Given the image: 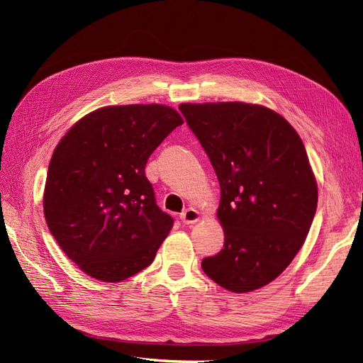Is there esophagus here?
Instances as JSON below:
<instances>
[{
  "mask_svg": "<svg viewBox=\"0 0 363 363\" xmlns=\"http://www.w3.org/2000/svg\"><path fill=\"white\" fill-rule=\"evenodd\" d=\"M199 211L194 210V208H187L184 213H181V220L184 225H190V223H194L199 220Z\"/></svg>",
  "mask_w": 363,
  "mask_h": 363,
  "instance_id": "esophagus-1",
  "label": "esophagus"
}]
</instances>
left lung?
Returning a JSON list of instances; mask_svg holds the SVG:
<instances>
[{
	"label": "left lung",
	"mask_w": 363,
	"mask_h": 363,
	"mask_svg": "<svg viewBox=\"0 0 363 363\" xmlns=\"http://www.w3.org/2000/svg\"><path fill=\"white\" fill-rule=\"evenodd\" d=\"M220 184L223 250L202 260L226 291L260 289L291 264L312 226L318 185L296 130L272 109L242 101L182 103Z\"/></svg>",
	"instance_id": "1"
}]
</instances>
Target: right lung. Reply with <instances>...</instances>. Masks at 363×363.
I'll list each match as a JSON object with an SVG mask.
<instances>
[{
  "label": "right lung",
  "instance_id": "obj_1",
  "mask_svg": "<svg viewBox=\"0 0 363 363\" xmlns=\"http://www.w3.org/2000/svg\"><path fill=\"white\" fill-rule=\"evenodd\" d=\"M184 123L164 105L106 106L72 126L51 157L44 214L69 260L118 283L147 267L173 226L146 178L147 160Z\"/></svg>",
  "mask_w": 363,
  "mask_h": 363
}]
</instances>
